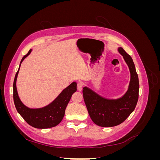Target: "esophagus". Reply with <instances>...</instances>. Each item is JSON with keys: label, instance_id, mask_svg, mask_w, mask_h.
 Here are the masks:
<instances>
[{"label": "esophagus", "instance_id": "1", "mask_svg": "<svg viewBox=\"0 0 160 160\" xmlns=\"http://www.w3.org/2000/svg\"><path fill=\"white\" fill-rule=\"evenodd\" d=\"M83 84L81 83V82H79L78 83H77V89L79 91H81L83 89Z\"/></svg>", "mask_w": 160, "mask_h": 160}]
</instances>
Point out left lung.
Instances as JSON below:
<instances>
[{"label":"left lung","mask_w":160,"mask_h":160,"mask_svg":"<svg viewBox=\"0 0 160 160\" xmlns=\"http://www.w3.org/2000/svg\"><path fill=\"white\" fill-rule=\"evenodd\" d=\"M118 51L130 71L129 88L123 96L117 99H108L84 87L83 99L92 121L101 127H113L123 123L137 105L139 97V79L132 58L123 48Z\"/></svg>","instance_id":"8db88e82"}]
</instances>
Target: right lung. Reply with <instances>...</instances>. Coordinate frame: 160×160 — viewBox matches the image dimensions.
<instances>
[{
	"label": "right lung",
	"instance_id": "right-lung-1",
	"mask_svg": "<svg viewBox=\"0 0 160 160\" xmlns=\"http://www.w3.org/2000/svg\"><path fill=\"white\" fill-rule=\"evenodd\" d=\"M31 49L22 57L13 83V99L15 108L22 118L32 127L38 129H47L55 127L63 118L67 105L69 102L72 93L77 91L76 82H72L62 90L57 98L50 104L38 109H31L24 105L18 95L16 82L21 62L30 54Z\"/></svg>",
	"mask_w": 160,
	"mask_h": 160
}]
</instances>
